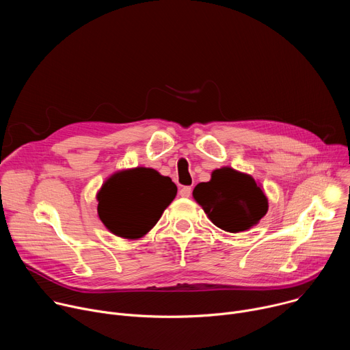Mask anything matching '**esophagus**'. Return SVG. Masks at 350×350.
Wrapping results in <instances>:
<instances>
[{"label": "esophagus", "mask_w": 350, "mask_h": 350, "mask_svg": "<svg viewBox=\"0 0 350 350\" xmlns=\"http://www.w3.org/2000/svg\"><path fill=\"white\" fill-rule=\"evenodd\" d=\"M191 192H192V188L189 185H185L180 189V195L184 196V198H189L191 196Z\"/></svg>", "instance_id": "obj_1"}]
</instances>
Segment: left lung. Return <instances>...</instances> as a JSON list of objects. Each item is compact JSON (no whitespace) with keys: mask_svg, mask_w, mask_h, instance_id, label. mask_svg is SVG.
<instances>
[{"mask_svg":"<svg viewBox=\"0 0 350 350\" xmlns=\"http://www.w3.org/2000/svg\"><path fill=\"white\" fill-rule=\"evenodd\" d=\"M212 223L230 232L251 228L267 213V198L256 181L231 167L217 169L212 180L192 192Z\"/></svg>","mask_w":350,"mask_h":350,"instance_id":"left-lung-1","label":"left lung"}]
</instances>
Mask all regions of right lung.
Listing matches in <instances>:
<instances>
[{
	"label": "right lung",
	"instance_id": "add662e5",
	"mask_svg": "<svg viewBox=\"0 0 350 350\" xmlns=\"http://www.w3.org/2000/svg\"><path fill=\"white\" fill-rule=\"evenodd\" d=\"M176 193L172 178L154 169L120 172L98 192V216L113 234L139 238L158 223Z\"/></svg>",
	"mask_w": 350,
	"mask_h": 350
}]
</instances>
